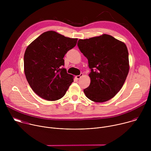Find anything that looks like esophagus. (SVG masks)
I'll return each instance as SVG.
<instances>
[{"instance_id":"obj_1","label":"esophagus","mask_w":151,"mask_h":151,"mask_svg":"<svg viewBox=\"0 0 151 151\" xmlns=\"http://www.w3.org/2000/svg\"><path fill=\"white\" fill-rule=\"evenodd\" d=\"M82 76H83V73H81V74H80L79 75H77V76H76V78L77 79H80Z\"/></svg>"}]
</instances>
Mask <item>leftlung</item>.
I'll return each mask as SVG.
<instances>
[{
  "label": "left lung",
  "mask_w": 151,
  "mask_h": 151,
  "mask_svg": "<svg viewBox=\"0 0 151 151\" xmlns=\"http://www.w3.org/2000/svg\"><path fill=\"white\" fill-rule=\"evenodd\" d=\"M78 47L88 59L91 69L89 87L83 90L88 99L104 102L121 89L129 72L128 52L124 42L104 34L79 39Z\"/></svg>",
  "instance_id": "1"
}]
</instances>
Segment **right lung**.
Instances as JSON below:
<instances>
[{
  "label": "right lung",
  "mask_w": 151,
  "mask_h": 151,
  "mask_svg": "<svg viewBox=\"0 0 151 151\" xmlns=\"http://www.w3.org/2000/svg\"><path fill=\"white\" fill-rule=\"evenodd\" d=\"M78 39L65 37L54 31L40 35L27 47L24 56V73L33 91L49 101L66 94L73 82L64 65V55L76 45Z\"/></svg>",
  "instance_id": "obj_1"
}]
</instances>
